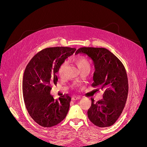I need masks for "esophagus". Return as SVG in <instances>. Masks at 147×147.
I'll list each match as a JSON object with an SVG mask.
<instances>
[{
    "mask_svg": "<svg viewBox=\"0 0 147 147\" xmlns=\"http://www.w3.org/2000/svg\"><path fill=\"white\" fill-rule=\"evenodd\" d=\"M80 99V97H79V96H73L72 97V100H78Z\"/></svg>",
    "mask_w": 147,
    "mask_h": 147,
    "instance_id": "34e87169",
    "label": "esophagus"
}]
</instances>
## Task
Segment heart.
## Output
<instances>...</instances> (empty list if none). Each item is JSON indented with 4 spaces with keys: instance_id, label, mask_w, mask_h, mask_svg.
Returning a JSON list of instances; mask_svg holds the SVG:
<instances>
[{
    "instance_id": "b5f03b06",
    "label": "heart",
    "mask_w": 147,
    "mask_h": 147,
    "mask_svg": "<svg viewBox=\"0 0 147 147\" xmlns=\"http://www.w3.org/2000/svg\"><path fill=\"white\" fill-rule=\"evenodd\" d=\"M75 63L77 65L79 69L81 70L85 69H90L91 68V64L89 61L84 57H78L75 58L74 60ZM65 66V63H62L58 69V73L59 75H61L63 72L64 67Z\"/></svg>"
}]
</instances>
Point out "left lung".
I'll list each match as a JSON object with an SVG mask.
<instances>
[{
    "label": "left lung",
    "instance_id": "left-lung-1",
    "mask_svg": "<svg viewBox=\"0 0 147 147\" xmlns=\"http://www.w3.org/2000/svg\"><path fill=\"white\" fill-rule=\"evenodd\" d=\"M87 55L92 60L95 72L91 85L104 90L103 99L94 102L88 117L94 125L109 127L117 121L126 105L128 95V79L126 71L118 57L104 48L82 47L75 53Z\"/></svg>",
    "mask_w": 147,
    "mask_h": 147
}]
</instances>
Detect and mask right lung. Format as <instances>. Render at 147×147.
Returning <instances> with one entry per match:
<instances>
[{
  "label": "right lung",
  "mask_w": 147,
  "mask_h": 147,
  "mask_svg": "<svg viewBox=\"0 0 147 147\" xmlns=\"http://www.w3.org/2000/svg\"><path fill=\"white\" fill-rule=\"evenodd\" d=\"M75 50L63 47L43 49L26 66L23 79L24 104L31 118L40 126H56L67 116L70 96L65 94L55 99L50 91L58 80L56 74L60 65Z\"/></svg>",
  "instance_id": "obj_1"
}]
</instances>
